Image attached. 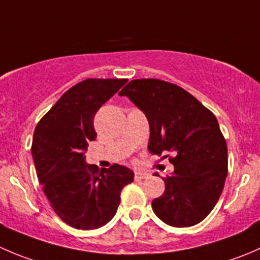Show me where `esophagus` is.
<instances>
[{
	"mask_svg": "<svg viewBox=\"0 0 260 260\" xmlns=\"http://www.w3.org/2000/svg\"><path fill=\"white\" fill-rule=\"evenodd\" d=\"M149 177V174H146V172H136L135 174V180L136 181H140V180H145V179H148Z\"/></svg>",
	"mask_w": 260,
	"mask_h": 260,
	"instance_id": "esophagus-1",
	"label": "esophagus"
}]
</instances>
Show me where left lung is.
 I'll use <instances>...</instances> for the list:
<instances>
[{"label":"left lung","mask_w":260,"mask_h":260,"mask_svg":"<svg viewBox=\"0 0 260 260\" xmlns=\"http://www.w3.org/2000/svg\"><path fill=\"white\" fill-rule=\"evenodd\" d=\"M119 95L128 96L146 114L148 151L165 154L174 165V172L164 179L165 192L152 201L154 214L176 228L203 221L216 205L228 176L226 141L216 117L169 81L132 80Z\"/></svg>","instance_id":"8db88e82"}]
</instances>
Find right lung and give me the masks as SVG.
<instances>
[{
  "label": "right lung",
  "instance_id": "obj_1",
  "mask_svg": "<svg viewBox=\"0 0 260 260\" xmlns=\"http://www.w3.org/2000/svg\"><path fill=\"white\" fill-rule=\"evenodd\" d=\"M127 79H85L65 91L38 123L32 153L38 179L52 210L70 226L98 229L117 212L120 191L133 182L132 170L114 164L99 171L85 164L96 137L94 115Z\"/></svg>",
  "mask_w": 260,
  "mask_h": 260
}]
</instances>
